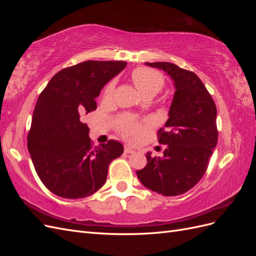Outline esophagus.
Returning <instances> with one entry per match:
<instances>
[{
	"mask_svg": "<svg viewBox=\"0 0 256 256\" xmlns=\"http://www.w3.org/2000/svg\"><path fill=\"white\" fill-rule=\"evenodd\" d=\"M136 150L132 148V147L130 146H125V152L126 154H134Z\"/></svg>",
	"mask_w": 256,
	"mask_h": 256,
	"instance_id": "1",
	"label": "esophagus"
}]
</instances>
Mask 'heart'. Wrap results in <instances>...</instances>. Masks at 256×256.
Here are the masks:
<instances>
[{"label": "heart", "mask_w": 256, "mask_h": 256, "mask_svg": "<svg viewBox=\"0 0 256 256\" xmlns=\"http://www.w3.org/2000/svg\"><path fill=\"white\" fill-rule=\"evenodd\" d=\"M131 80L144 98H154L164 86V78L160 72L148 68H136L131 74ZM115 90V81H111L104 88V97L110 98ZM122 134L129 140H136L141 132V127L131 120L124 118L120 122Z\"/></svg>", "instance_id": "obj_1"}]
</instances>
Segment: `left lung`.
Instances as JSON below:
<instances>
[{
	"label": "left lung",
	"mask_w": 256,
	"mask_h": 256,
	"mask_svg": "<svg viewBox=\"0 0 256 256\" xmlns=\"http://www.w3.org/2000/svg\"><path fill=\"white\" fill-rule=\"evenodd\" d=\"M171 76L175 92L166 130L159 143L168 145L164 157L146 154L147 164L136 171L144 187L164 196L184 194L200 180L218 142L216 108L198 76L166 62L145 63Z\"/></svg>",
	"instance_id": "left-lung-1"
}]
</instances>
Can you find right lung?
Here are the masks:
<instances>
[{
	"mask_svg": "<svg viewBox=\"0 0 256 256\" xmlns=\"http://www.w3.org/2000/svg\"><path fill=\"white\" fill-rule=\"evenodd\" d=\"M126 62L86 60L62 69L38 97L28 148L42 184L64 198H86L102 187L112 160L124 152L110 140L92 146L82 118L97 109L104 85L125 69Z\"/></svg>",
	"mask_w": 256,
	"mask_h": 256,
	"instance_id": "1",
	"label": "right lung"
}]
</instances>
